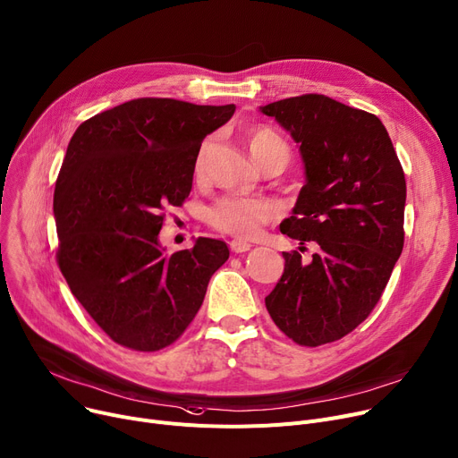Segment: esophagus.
I'll return each mask as SVG.
<instances>
[{"instance_id": "obj_1", "label": "esophagus", "mask_w": 458, "mask_h": 458, "mask_svg": "<svg viewBox=\"0 0 458 458\" xmlns=\"http://www.w3.org/2000/svg\"><path fill=\"white\" fill-rule=\"evenodd\" d=\"M230 249L235 254H242V252H249L252 249V245H250V242H247V241L233 239V241H230Z\"/></svg>"}]
</instances>
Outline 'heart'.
Listing matches in <instances>:
<instances>
[{
  "label": "heart",
  "instance_id": "1",
  "mask_svg": "<svg viewBox=\"0 0 458 458\" xmlns=\"http://www.w3.org/2000/svg\"><path fill=\"white\" fill-rule=\"evenodd\" d=\"M208 145L209 141H204L199 150L197 171L204 164ZM247 145L256 162H261L272 155H285L289 158L287 143L282 140L278 132H274L268 127L252 129L249 132ZM276 213L278 209L270 200L256 199V197H242V195H226L208 208L206 219L219 232L249 239V237H256L265 225L274 221Z\"/></svg>",
  "mask_w": 458,
  "mask_h": 458
}]
</instances>
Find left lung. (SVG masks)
Listing matches in <instances>:
<instances>
[{
    "label": "left lung",
    "instance_id": "left-lung-1",
    "mask_svg": "<svg viewBox=\"0 0 458 458\" xmlns=\"http://www.w3.org/2000/svg\"><path fill=\"white\" fill-rule=\"evenodd\" d=\"M298 143L306 173L282 233L317 242L313 259L284 252L268 315L301 346L339 341L370 315L403 250L407 186L374 114L318 94L259 106ZM301 250V249H300Z\"/></svg>",
    "mask_w": 458,
    "mask_h": 458
}]
</instances>
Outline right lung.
I'll return each instance as SVG.
<instances>
[{"label": "right lung", "instance_id": "obj_1", "mask_svg": "<svg viewBox=\"0 0 458 458\" xmlns=\"http://www.w3.org/2000/svg\"><path fill=\"white\" fill-rule=\"evenodd\" d=\"M233 112L143 98L75 131L53 197L56 258L73 296L114 343L138 352L174 343L228 259L226 242L209 237L165 254L158 233L164 206H180L191 191L202 140Z\"/></svg>", "mask_w": 458, "mask_h": 458}]
</instances>
